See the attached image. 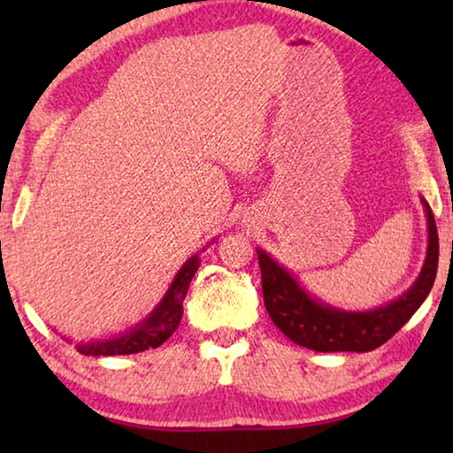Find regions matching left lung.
I'll return each instance as SVG.
<instances>
[{
  "label": "left lung",
  "mask_w": 453,
  "mask_h": 453,
  "mask_svg": "<svg viewBox=\"0 0 453 453\" xmlns=\"http://www.w3.org/2000/svg\"><path fill=\"white\" fill-rule=\"evenodd\" d=\"M427 218V256L413 286L392 303L370 311H343L318 302L286 267L257 251L265 310L275 326L297 346L313 351H372L408 324L432 289L438 273L440 242L432 208L421 199Z\"/></svg>",
  "instance_id": "8db88e82"
}]
</instances>
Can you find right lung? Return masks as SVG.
Masks as SVG:
<instances>
[{
	"mask_svg": "<svg viewBox=\"0 0 453 453\" xmlns=\"http://www.w3.org/2000/svg\"><path fill=\"white\" fill-rule=\"evenodd\" d=\"M199 267L197 254L191 256L181 270L175 275L170 289L165 291L164 300L157 303L148 318L132 332L104 342L78 343V351L83 356H127L145 351L150 348H159L178 329L183 316V300H186L189 281Z\"/></svg>",
	"mask_w": 453,
	"mask_h": 453,
	"instance_id": "1",
	"label": "right lung"
}]
</instances>
